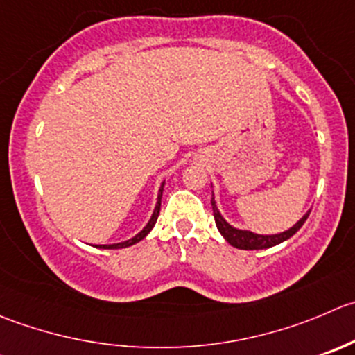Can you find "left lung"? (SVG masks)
<instances>
[{
	"mask_svg": "<svg viewBox=\"0 0 355 355\" xmlns=\"http://www.w3.org/2000/svg\"><path fill=\"white\" fill-rule=\"evenodd\" d=\"M211 206H213V216H215V223H216V229L220 230V234L223 236V239L230 244V246L237 248V250H265V248H272L276 244L283 243V241L290 239L298 229L305 223L307 220L309 213H305L293 227H290L288 230L279 234H257V232H251V230L246 229H237V227L230 225L225 218L222 216L220 213L218 206H216L215 198H211Z\"/></svg>",
	"mask_w": 355,
	"mask_h": 355,
	"instance_id": "8db88e82",
	"label": "left lung"
}]
</instances>
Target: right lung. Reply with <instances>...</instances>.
Instances as JSON below:
<instances>
[{
    "mask_svg": "<svg viewBox=\"0 0 355 355\" xmlns=\"http://www.w3.org/2000/svg\"><path fill=\"white\" fill-rule=\"evenodd\" d=\"M163 189H164V182L161 184L159 191H157V201H156V206H154V211L153 215H150L149 222H147V225L144 227L142 230H140L139 234H135L133 237H130V239L126 241H121V243H114V244H98L97 248H102V250H119V248H128V246H133V244H137L139 241H142L144 237L147 236V234L153 230V227L156 225V220L157 216H159V209H161V196H163Z\"/></svg>",
    "mask_w": 355,
    "mask_h": 355,
    "instance_id": "add662e5",
    "label": "right lung"
}]
</instances>
